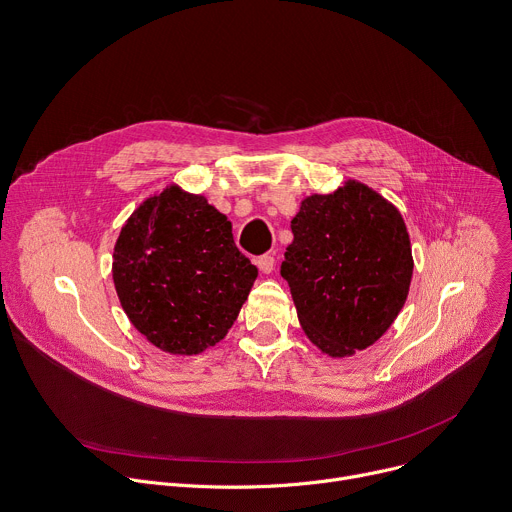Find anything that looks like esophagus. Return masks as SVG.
<instances>
[{"mask_svg":"<svg viewBox=\"0 0 512 512\" xmlns=\"http://www.w3.org/2000/svg\"><path fill=\"white\" fill-rule=\"evenodd\" d=\"M257 267H259V271L261 273H271L273 271V267H275V259H273V255H261V257H257Z\"/></svg>","mask_w":512,"mask_h":512,"instance_id":"obj_1","label":"esophagus"}]
</instances>
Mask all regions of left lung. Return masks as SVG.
I'll return each instance as SVG.
<instances>
[{
    "label": "left lung",
    "instance_id": "8db88e82",
    "mask_svg": "<svg viewBox=\"0 0 512 512\" xmlns=\"http://www.w3.org/2000/svg\"><path fill=\"white\" fill-rule=\"evenodd\" d=\"M291 233L281 277L306 336L334 358L375 344L399 316L413 275L401 212L348 180L304 198Z\"/></svg>",
    "mask_w": 512,
    "mask_h": 512
}]
</instances>
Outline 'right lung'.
<instances>
[{
    "mask_svg": "<svg viewBox=\"0 0 512 512\" xmlns=\"http://www.w3.org/2000/svg\"><path fill=\"white\" fill-rule=\"evenodd\" d=\"M255 279L257 267L237 249L227 216L176 184L133 210L113 251L121 308L170 354L221 342Z\"/></svg>",
    "mask_w": 512,
    "mask_h": 512,
    "instance_id": "add662e5",
    "label": "right lung"
}]
</instances>
